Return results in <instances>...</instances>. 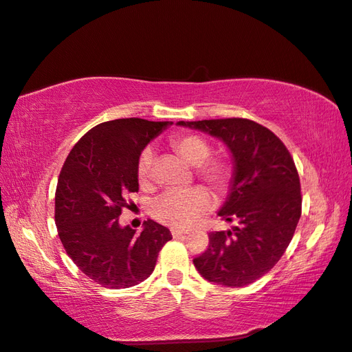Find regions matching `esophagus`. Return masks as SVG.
Listing matches in <instances>:
<instances>
[{
  "mask_svg": "<svg viewBox=\"0 0 352 352\" xmlns=\"http://www.w3.org/2000/svg\"><path fill=\"white\" fill-rule=\"evenodd\" d=\"M171 235L175 238H184L186 235L185 230H179V229H171Z\"/></svg>",
  "mask_w": 352,
  "mask_h": 352,
  "instance_id": "1",
  "label": "esophagus"
}]
</instances>
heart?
I'll return each mask as SVG.
<instances>
[{
  "label": "heart",
  "instance_id": "obj_1",
  "mask_svg": "<svg viewBox=\"0 0 352 352\" xmlns=\"http://www.w3.org/2000/svg\"><path fill=\"white\" fill-rule=\"evenodd\" d=\"M170 146L181 158L192 167L197 175L215 190H224L232 177V166L223 160L208 161L210 144L205 138L194 134H179L170 140ZM152 170V152L146 149L140 155L137 177L142 185H149ZM212 205L209 194L203 188L166 192L155 201L153 215L156 220L173 228H188L196 223Z\"/></svg>",
  "mask_w": 352,
  "mask_h": 352
}]
</instances>
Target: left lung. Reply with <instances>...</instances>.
Instances as JSON below:
<instances>
[{
    "mask_svg": "<svg viewBox=\"0 0 352 352\" xmlns=\"http://www.w3.org/2000/svg\"><path fill=\"white\" fill-rule=\"evenodd\" d=\"M215 137L228 147L233 171L218 209L228 232L209 233L206 252L194 259L199 274L228 287L254 283L283 256L301 217L298 171L277 135L247 119L177 122Z\"/></svg>",
    "mask_w": 352,
    "mask_h": 352,
    "instance_id": "1",
    "label": "left lung"
}]
</instances>
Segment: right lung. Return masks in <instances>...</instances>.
<instances>
[{
	"label": "right lung",
	"mask_w": 352,
	"mask_h": 352,
	"mask_svg": "<svg viewBox=\"0 0 352 352\" xmlns=\"http://www.w3.org/2000/svg\"><path fill=\"white\" fill-rule=\"evenodd\" d=\"M170 122L117 119L91 128L70 151L56 191V224L67 256L85 276L108 289L131 287L149 277L171 239L147 220L137 235L120 226L126 196L138 191L140 155Z\"/></svg>",
	"instance_id": "1"
}]
</instances>
